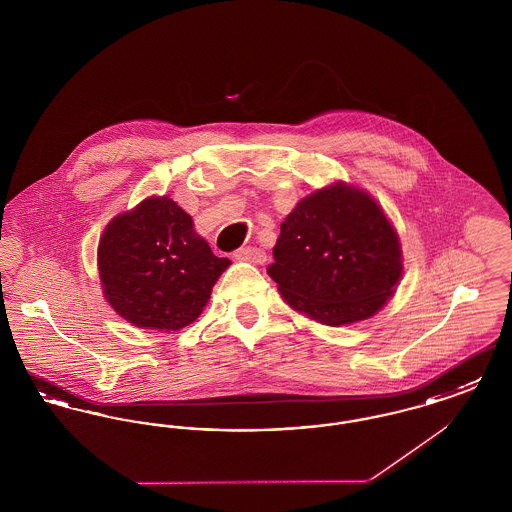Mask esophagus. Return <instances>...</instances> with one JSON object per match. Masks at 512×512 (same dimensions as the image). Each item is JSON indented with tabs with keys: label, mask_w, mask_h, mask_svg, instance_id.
<instances>
[{
	"label": "esophagus",
	"mask_w": 512,
	"mask_h": 512,
	"mask_svg": "<svg viewBox=\"0 0 512 512\" xmlns=\"http://www.w3.org/2000/svg\"><path fill=\"white\" fill-rule=\"evenodd\" d=\"M234 257H236L238 261H247V263H253V265H263V263L267 261L265 251L259 249V247H251V245L238 249Z\"/></svg>",
	"instance_id": "34e87169"
}]
</instances>
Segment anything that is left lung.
<instances>
[{
	"mask_svg": "<svg viewBox=\"0 0 512 512\" xmlns=\"http://www.w3.org/2000/svg\"><path fill=\"white\" fill-rule=\"evenodd\" d=\"M272 255L268 276L286 303L328 326L376 315L403 274L399 236L382 207L345 182L301 199Z\"/></svg>",
	"mask_w": 512,
	"mask_h": 512,
	"instance_id": "8db88e82",
	"label": "left lung"
}]
</instances>
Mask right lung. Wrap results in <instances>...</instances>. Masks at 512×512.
<instances>
[{
	"mask_svg": "<svg viewBox=\"0 0 512 512\" xmlns=\"http://www.w3.org/2000/svg\"><path fill=\"white\" fill-rule=\"evenodd\" d=\"M98 267L103 295L124 320L171 332L201 315L230 261L211 251L182 207L153 195L107 224Z\"/></svg>",
	"mask_w": 512,
	"mask_h": 512,
	"instance_id": "add662e5",
	"label": "right lung"
}]
</instances>
